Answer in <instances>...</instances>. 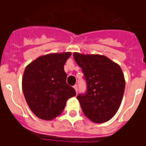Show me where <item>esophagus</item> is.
Instances as JSON below:
<instances>
[{"mask_svg": "<svg viewBox=\"0 0 146 146\" xmlns=\"http://www.w3.org/2000/svg\"><path fill=\"white\" fill-rule=\"evenodd\" d=\"M74 88L75 89L76 93H77V92H78V87H77V85H74Z\"/></svg>", "mask_w": 146, "mask_h": 146, "instance_id": "34e87169", "label": "esophagus"}]
</instances>
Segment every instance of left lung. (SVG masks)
Here are the masks:
<instances>
[{"label": "left lung", "instance_id": "8db88e82", "mask_svg": "<svg viewBox=\"0 0 146 146\" xmlns=\"http://www.w3.org/2000/svg\"><path fill=\"white\" fill-rule=\"evenodd\" d=\"M73 56L87 85L86 92L77 96L83 113L94 123L109 121L118 111L124 93L121 67L104 55L74 52Z\"/></svg>", "mask_w": 146, "mask_h": 146}]
</instances>
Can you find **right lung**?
<instances>
[{"label":"right lung","instance_id":"obj_1","mask_svg":"<svg viewBox=\"0 0 146 146\" xmlns=\"http://www.w3.org/2000/svg\"><path fill=\"white\" fill-rule=\"evenodd\" d=\"M71 52L38 57L26 66L22 87L30 109L41 119L51 120L64 110L76 91L66 83L64 64Z\"/></svg>","mask_w":146,"mask_h":146}]
</instances>
